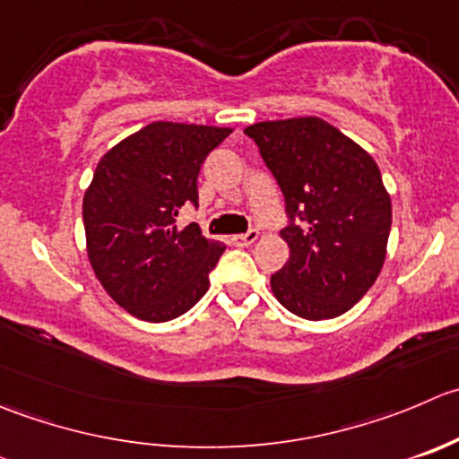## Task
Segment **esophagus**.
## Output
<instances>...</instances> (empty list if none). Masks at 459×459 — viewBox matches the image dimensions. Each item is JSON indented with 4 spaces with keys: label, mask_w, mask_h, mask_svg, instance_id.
Masks as SVG:
<instances>
[{
    "label": "esophagus",
    "mask_w": 459,
    "mask_h": 459,
    "mask_svg": "<svg viewBox=\"0 0 459 459\" xmlns=\"http://www.w3.org/2000/svg\"><path fill=\"white\" fill-rule=\"evenodd\" d=\"M257 230L253 229V230H248V233H244V235H233V238H230V244H235V247H251L253 242H255L257 239Z\"/></svg>",
    "instance_id": "34e87169"
}]
</instances>
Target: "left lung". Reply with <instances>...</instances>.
Wrapping results in <instances>:
<instances>
[{
    "mask_svg": "<svg viewBox=\"0 0 459 459\" xmlns=\"http://www.w3.org/2000/svg\"><path fill=\"white\" fill-rule=\"evenodd\" d=\"M244 132L278 179L291 220L280 230L289 260L271 275V291L300 318L345 314L385 262L393 204L379 166L318 117L262 121Z\"/></svg>",
    "mask_w": 459,
    "mask_h": 459,
    "instance_id": "left-lung-1",
    "label": "left lung"
}]
</instances>
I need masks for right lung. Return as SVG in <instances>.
I'll list each match as a JSON object with an SVG mask.
<instances>
[{"mask_svg":"<svg viewBox=\"0 0 459 459\" xmlns=\"http://www.w3.org/2000/svg\"><path fill=\"white\" fill-rule=\"evenodd\" d=\"M230 127L157 121L102 154L82 197L87 255L111 300L148 323L186 314L208 291L224 244L199 224L179 226L197 206V177Z\"/></svg>","mask_w":459,"mask_h":459,"instance_id":"add662e5","label":"right lung"}]
</instances>
